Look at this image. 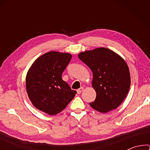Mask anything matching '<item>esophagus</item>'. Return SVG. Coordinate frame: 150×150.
I'll list each match as a JSON object with an SVG mask.
<instances>
[{
  "instance_id": "esophagus-1",
  "label": "esophagus",
  "mask_w": 150,
  "mask_h": 150,
  "mask_svg": "<svg viewBox=\"0 0 150 150\" xmlns=\"http://www.w3.org/2000/svg\"><path fill=\"white\" fill-rule=\"evenodd\" d=\"M83 88H84L83 87H81L80 88H79V89L77 90V93L78 94H80V93L83 91Z\"/></svg>"
}]
</instances>
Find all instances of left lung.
Here are the masks:
<instances>
[{"instance_id": "left-lung-1", "label": "left lung", "mask_w": 150, "mask_h": 150, "mask_svg": "<svg viewBox=\"0 0 150 150\" xmlns=\"http://www.w3.org/2000/svg\"><path fill=\"white\" fill-rule=\"evenodd\" d=\"M78 57L93 72L92 86L96 96L90 106L102 113L117 108L126 98L130 86V71L125 61L105 47L85 51Z\"/></svg>"}]
</instances>
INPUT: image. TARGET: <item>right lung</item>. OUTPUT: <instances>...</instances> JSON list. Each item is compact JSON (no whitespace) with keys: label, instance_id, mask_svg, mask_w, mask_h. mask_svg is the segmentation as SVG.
I'll use <instances>...</instances> for the list:
<instances>
[{"label":"right lung","instance_id":"right-lung-1","mask_svg":"<svg viewBox=\"0 0 150 150\" xmlns=\"http://www.w3.org/2000/svg\"><path fill=\"white\" fill-rule=\"evenodd\" d=\"M71 57L68 53L52 51L38 58L30 67L26 75V91L38 110L57 115L74 98L77 92L62 77Z\"/></svg>","mask_w":150,"mask_h":150}]
</instances>
